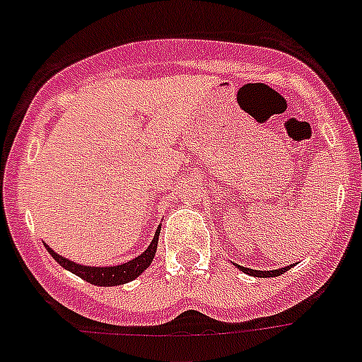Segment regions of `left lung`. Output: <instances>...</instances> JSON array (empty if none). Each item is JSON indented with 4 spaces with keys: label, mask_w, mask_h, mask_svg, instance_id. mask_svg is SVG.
I'll return each instance as SVG.
<instances>
[{
    "label": "left lung",
    "mask_w": 362,
    "mask_h": 362,
    "mask_svg": "<svg viewBox=\"0 0 362 362\" xmlns=\"http://www.w3.org/2000/svg\"><path fill=\"white\" fill-rule=\"evenodd\" d=\"M236 267L240 268L242 272H245V274L249 275H254V277H277V275L284 274V272H288L291 268L290 267H284V268H279V270H252V268H245V267H240V264H236Z\"/></svg>",
    "instance_id": "8db88e82"
}]
</instances>
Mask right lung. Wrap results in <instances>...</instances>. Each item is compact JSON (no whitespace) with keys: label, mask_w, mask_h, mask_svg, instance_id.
Returning <instances> with one entry per match:
<instances>
[{"label":"right lung","mask_w":362,"mask_h":362,"mask_svg":"<svg viewBox=\"0 0 362 362\" xmlns=\"http://www.w3.org/2000/svg\"><path fill=\"white\" fill-rule=\"evenodd\" d=\"M160 229H156V235H154L151 245L144 250L140 256H136L135 259L127 261V263L117 264V267H85V264H78L74 261L67 259V257L60 256V254L54 252L51 247L46 245L47 252L57 259V263L60 267H64L65 270L72 272L74 275L81 277L83 281L95 284V286H119V284H126V282L133 281V279L139 277L154 259V254L158 249V236H160Z\"/></svg>","instance_id":"1"}]
</instances>
